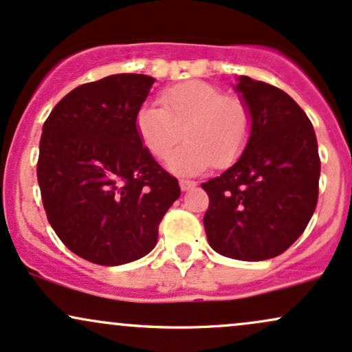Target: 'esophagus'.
I'll use <instances>...</instances> for the list:
<instances>
[{
  "instance_id": "1",
  "label": "esophagus",
  "mask_w": 352,
  "mask_h": 352,
  "mask_svg": "<svg viewBox=\"0 0 352 352\" xmlns=\"http://www.w3.org/2000/svg\"><path fill=\"white\" fill-rule=\"evenodd\" d=\"M180 188L184 190V192H187V190H190V188H193L197 185V182H193V180H185V179H182L180 182Z\"/></svg>"
}]
</instances>
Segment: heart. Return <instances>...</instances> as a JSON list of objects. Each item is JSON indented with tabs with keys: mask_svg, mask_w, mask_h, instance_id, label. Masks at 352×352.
I'll use <instances>...</instances> for the list:
<instances>
[{
	"mask_svg": "<svg viewBox=\"0 0 352 352\" xmlns=\"http://www.w3.org/2000/svg\"><path fill=\"white\" fill-rule=\"evenodd\" d=\"M159 102L160 107L145 104L137 111L135 131L160 160L170 155L184 132L187 144L168 159L172 172L195 175L212 164L227 167L241 155L252 132V114L241 99L205 80H187L165 89Z\"/></svg>",
	"mask_w": 352,
	"mask_h": 352,
	"instance_id": "b5f03b06",
	"label": "heart"
}]
</instances>
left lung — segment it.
Instances as JSON below:
<instances>
[{
    "label": "left lung",
    "instance_id": "1",
    "mask_svg": "<svg viewBox=\"0 0 352 352\" xmlns=\"http://www.w3.org/2000/svg\"><path fill=\"white\" fill-rule=\"evenodd\" d=\"M236 80L252 132L240 159L201 184L210 199L204 227L217 253L261 261L286 252L308 227L321 162L313 124L285 91L248 76Z\"/></svg>",
    "mask_w": 352,
    "mask_h": 352
}]
</instances>
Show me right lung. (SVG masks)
Segmentation results:
<instances>
[{"label":"right lung","instance_id":"1","mask_svg":"<svg viewBox=\"0 0 352 352\" xmlns=\"http://www.w3.org/2000/svg\"><path fill=\"white\" fill-rule=\"evenodd\" d=\"M155 79L112 74L72 89L43 125L38 184L64 245L102 266L131 263L157 245L159 223L180 197L153 160L135 114Z\"/></svg>","mask_w":352,"mask_h":352}]
</instances>
